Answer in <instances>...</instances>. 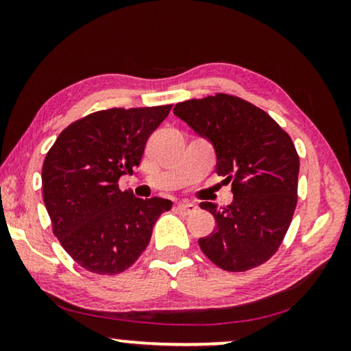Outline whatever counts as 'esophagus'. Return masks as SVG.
I'll use <instances>...</instances> for the list:
<instances>
[{"instance_id":"34e87169","label":"esophagus","mask_w":351,"mask_h":351,"mask_svg":"<svg viewBox=\"0 0 351 351\" xmlns=\"http://www.w3.org/2000/svg\"><path fill=\"white\" fill-rule=\"evenodd\" d=\"M196 209H198V208H196L193 203H179V204H177V210H179L180 214H185V215L196 213Z\"/></svg>"}]
</instances>
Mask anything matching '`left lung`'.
<instances>
[{"instance_id": "left-lung-1", "label": "left lung", "mask_w": 351, "mask_h": 351, "mask_svg": "<svg viewBox=\"0 0 351 351\" xmlns=\"http://www.w3.org/2000/svg\"><path fill=\"white\" fill-rule=\"evenodd\" d=\"M174 114L210 142L215 171L232 180V204H199L215 219L213 233L198 239L201 251L227 271L262 265L295 210L299 156L291 137L263 110L227 94L177 104Z\"/></svg>"}]
</instances>
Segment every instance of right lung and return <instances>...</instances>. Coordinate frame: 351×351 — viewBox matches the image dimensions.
I'll list each match as a JSON object with an SVG mask.
<instances>
[{"label":"right lung","instance_id":"obj_1","mask_svg":"<svg viewBox=\"0 0 351 351\" xmlns=\"http://www.w3.org/2000/svg\"><path fill=\"white\" fill-rule=\"evenodd\" d=\"M171 107L95 112L65 128L47 152L41 180L52 232L88 271L128 270L150 243L158 217L172 208L169 199H141L118 185L138 166Z\"/></svg>","mask_w":351,"mask_h":351}]
</instances>
